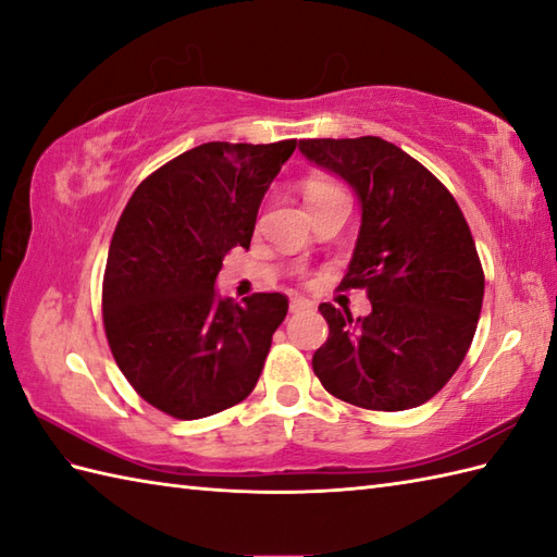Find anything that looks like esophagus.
Returning a JSON list of instances; mask_svg holds the SVG:
<instances>
[{"label":"esophagus","mask_w":557,"mask_h":557,"mask_svg":"<svg viewBox=\"0 0 557 557\" xmlns=\"http://www.w3.org/2000/svg\"><path fill=\"white\" fill-rule=\"evenodd\" d=\"M313 304L309 299H301V297H294L289 301V313H304V311H311Z\"/></svg>","instance_id":"34e87169"}]
</instances>
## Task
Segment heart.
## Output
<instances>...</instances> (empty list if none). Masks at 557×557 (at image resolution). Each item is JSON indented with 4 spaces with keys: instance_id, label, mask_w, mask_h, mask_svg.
<instances>
[{
    "instance_id": "obj_1",
    "label": "heart",
    "mask_w": 557,
    "mask_h": 557,
    "mask_svg": "<svg viewBox=\"0 0 557 557\" xmlns=\"http://www.w3.org/2000/svg\"><path fill=\"white\" fill-rule=\"evenodd\" d=\"M333 191H337L333 184H327V182H309V184H306V191H304L306 203H311V200L321 198V196H327V194H333Z\"/></svg>"
}]
</instances>
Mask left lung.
Returning <instances> with one entry per match:
<instances>
[{
  "label": "left lung",
  "instance_id": "obj_1",
  "mask_svg": "<svg viewBox=\"0 0 557 557\" xmlns=\"http://www.w3.org/2000/svg\"><path fill=\"white\" fill-rule=\"evenodd\" d=\"M301 156L359 198L361 227L345 287H366L371 313L321 304L330 327L313 371L330 395L375 411L429 401L474 339L483 270L453 194L377 136L299 140Z\"/></svg>",
  "mask_w": 557,
  "mask_h": 557
}]
</instances>
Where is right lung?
<instances>
[{"mask_svg":"<svg viewBox=\"0 0 557 557\" xmlns=\"http://www.w3.org/2000/svg\"><path fill=\"white\" fill-rule=\"evenodd\" d=\"M297 140L203 144L140 182L122 212L102 282L110 349L148 405L191 421L246 399L285 294L244 304L215 289L222 260L248 248L258 208Z\"/></svg>","mask_w":557,"mask_h":557,"instance_id":"1","label":"right lung"}]
</instances>
